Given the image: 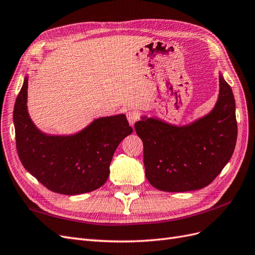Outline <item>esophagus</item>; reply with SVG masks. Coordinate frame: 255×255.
<instances>
[{
  "mask_svg": "<svg viewBox=\"0 0 255 255\" xmlns=\"http://www.w3.org/2000/svg\"><path fill=\"white\" fill-rule=\"evenodd\" d=\"M127 119H128V122H129V124L133 127V125H134V123L138 120V116H137V113L136 112H134V111H129V112H127Z\"/></svg>",
  "mask_w": 255,
  "mask_h": 255,
  "instance_id": "1",
  "label": "esophagus"
}]
</instances>
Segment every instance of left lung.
<instances>
[{
    "label": "left lung",
    "instance_id": "obj_1",
    "mask_svg": "<svg viewBox=\"0 0 255 255\" xmlns=\"http://www.w3.org/2000/svg\"><path fill=\"white\" fill-rule=\"evenodd\" d=\"M144 145L145 175L164 192H188L209 185L231 159L237 138L232 89L219 73L214 108L187 125L141 117L134 125Z\"/></svg>",
    "mask_w": 255,
    "mask_h": 255
}]
</instances>
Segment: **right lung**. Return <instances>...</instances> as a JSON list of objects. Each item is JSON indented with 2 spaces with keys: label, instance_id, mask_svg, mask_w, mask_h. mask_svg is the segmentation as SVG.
Listing matches in <instances>:
<instances>
[{
  "label": "right lung",
  "instance_id": "add662e5",
  "mask_svg": "<svg viewBox=\"0 0 255 255\" xmlns=\"http://www.w3.org/2000/svg\"><path fill=\"white\" fill-rule=\"evenodd\" d=\"M27 88L28 75L13 108L15 144L24 168L58 194H85L104 185L114 151L133 131L125 114L95 119L74 134H47L29 117Z\"/></svg>",
  "mask_w": 255,
  "mask_h": 255
}]
</instances>
